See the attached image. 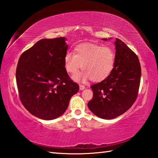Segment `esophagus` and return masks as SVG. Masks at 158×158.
Listing matches in <instances>:
<instances>
[{
  "mask_svg": "<svg viewBox=\"0 0 158 158\" xmlns=\"http://www.w3.org/2000/svg\"><path fill=\"white\" fill-rule=\"evenodd\" d=\"M80 90H84L85 89V86H84V85H80Z\"/></svg>",
  "mask_w": 158,
  "mask_h": 158,
  "instance_id": "esophagus-1",
  "label": "esophagus"
}]
</instances>
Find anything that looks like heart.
Returning <instances> with one entry per match:
<instances>
[{
	"mask_svg": "<svg viewBox=\"0 0 158 158\" xmlns=\"http://www.w3.org/2000/svg\"><path fill=\"white\" fill-rule=\"evenodd\" d=\"M65 68L68 73H76L81 68L82 73L73 76L75 80L91 79L100 82L110 76L115 64V52L110 46L97 44H82L77 46L75 53L68 51L64 58Z\"/></svg>",
	"mask_w": 158,
	"mask_h": 158,
	"instance_id": "b5f03b06",
	"label": "heart"
}]
</instances>
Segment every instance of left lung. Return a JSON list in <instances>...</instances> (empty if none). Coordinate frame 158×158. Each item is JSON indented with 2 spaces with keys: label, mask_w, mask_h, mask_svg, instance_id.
<instances>
[{
  "label": "left lung",
  "mask_w": 158,
  "mask_h": 158,
  "mask_svg": "<svg viewBox=\"0 0 158 158\" xmlns=\"http://www.w3.org/2000/svg\"><path fill=\"white\" fill-rule=\"evenodd\" d=\"M106 40V38H103ZM115 64L107 78L90 86L93 97L88 103L97 116L110 120L123 114L137 98L141 68L139 58L127 44L116 38Z\"/></svg>",
  "instance_id": "8db88e82"
}]
</instances>
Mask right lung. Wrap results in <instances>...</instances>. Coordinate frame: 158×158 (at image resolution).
Here are the masks:
<instances>
[{"mask_svg":"<svg viewBox=\"0 0 158 158\" xmlns=\"http://www.w3.org/2000/svg\"><path fill=\"white\" fill-rule=\"evenodd\" d=\"M66 38L42 39L24 51L16 69L19 99L35 116L50 120L67 110L79 86L69 78L65 68Z\"/></svg>","mask_w":158,"mask_h":158,"instance_id":"add662e5","label":"right lung"}]
</instances>
